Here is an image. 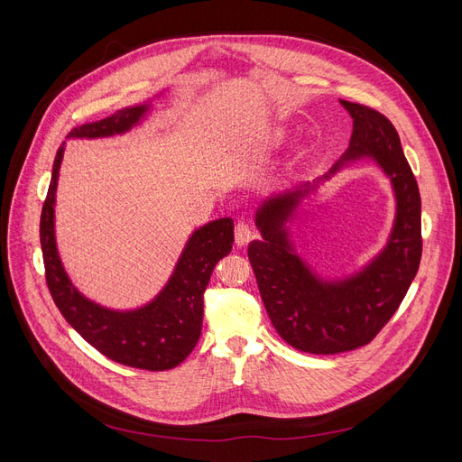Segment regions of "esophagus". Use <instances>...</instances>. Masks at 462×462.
Listing matches in <instances>:
<instances>
[{
	"mask_svg": "<svg viewBox=\"0 0 462 462\" xmlns=\"http://www.w3.org/2000/svg\"><path fill=\"white\" fill-rule=\"evenodd\" d=\"M253 227L248 226V223H245V221H239L235 226V243L239 245V246H245L250 239H253Z\"/></svg>",
	"mask_w": 462,
	"mask_h": 462,
	"instance_id": "obj_1",
	"label": "esophagus"
}]
</instances>
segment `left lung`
<instances>
[{"instance_id": "obj_1", "label": "left lung", "mask_w": 462, "mask_h": 462, "mask_svg": "<svg viewBox=\"0 0 462 462\" xmlns=\"http://www.w3.org/2000/svg\"><path fill=\"white\" fill-rule=\"evenodd\" d=\"M353 117L351 144L329 173L275 194L256 209L260 241L248 260L273 328L302 353L335 355L368 345L399 309L422 256L420 192L391 121L368 106L341 100ZM370 157L390 177L398 212L383 253L360 273L328 282L314 274L288 239L286 221L300 200L343 164Z\"/></svg>"}]
</instances>
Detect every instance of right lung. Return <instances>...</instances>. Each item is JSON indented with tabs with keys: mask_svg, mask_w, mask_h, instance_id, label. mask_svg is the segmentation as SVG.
Returning <instances> with one entry per match:
<instances>
[{
	"mask_svg": "<svg viewBox=\"0 0 462 462\" xmlns=\"http://www.w3.org/2000/svg\"><path fill=\"white\" fill-rule=\"evenodd\" d=\"M150 104L123 107L102 121L85 123L67 138H100L131 131ZM65 143L53 160L48 197L40 217V245L51 299L69 326L104 356L141 370H170L199 343L204 291L216 263L233 248V219L221 217L194 231L180 253L170 282L148 304L134 310H111L87 299L69 279L55 245V190Z\"/></svg>",
	"mask_w": 462,
	"mask_h": 462,
	"instance_id": "right-lung-1",
	"label": "right lung"
}]
</instances>
